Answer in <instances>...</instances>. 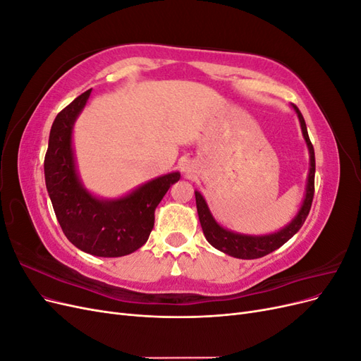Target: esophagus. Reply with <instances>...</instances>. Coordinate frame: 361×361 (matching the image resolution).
I'll list each match as a JSON object with an SVG mask.
<instances>
[{
    "mask_svg": "<svg viewBox=\"0 0 361 361\" xmlns=\"http://www.w3.org/2000/svg\"><path fill=\"white\" fill-rule=\"evenodd\" d=\"M180 170L185 173V174H187V176H191V174H192V166H191V164L190 162H183L182 164V167H180Z\"/></svg>",
    "mask_w": 361,
    "mask_h": 361,
    "instance_id": "1",
    "label": "esophagus"
}]
</instances>
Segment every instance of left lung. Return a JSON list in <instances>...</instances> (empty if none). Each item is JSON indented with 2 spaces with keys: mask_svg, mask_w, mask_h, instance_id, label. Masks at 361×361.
I'll use <instances>...</instances> for the list:
<instances>
[{
  "mask_svg": "<svg viewBox=\"0 0 361 361\" xmlns=\"http://www.w3.org/2000/svg\"><path fill=\"white\" fill-rule=\"evenodd\" d=\"M292 108L298 116L301 133H302L305 145H307V149H309L310 169L307 174V185H305L302 204L300 207V211L297 212V215L292 218L290 223H288L285 227L280 228V231L274 233H268V235H244V233L232 232L216 223L203 195L199 191H194L195 204H197V214H199V220L202 224L204 238L212 247L223 251V253L228 256L238 257V259H259L272 253V251L280 248L285 243H288L289 239L300 231L301 226L305 221V218H307L310 212L313 194H314V150L310 143L307 126H305L302 114L300 113L297 105L292 104Z\"/></svg>",
  "mask_w": 361,
  "mask_h": 361,
  "instance_id": "1",
  "label": "left lung"
}]
</instances>
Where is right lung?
<instances>
[{"label": "right lung", "instance_id": "right-lung-1", "mask_svg": "<svg viewBox=\"0 0 361 361\" xmlns=\"http://www.w3.org/2000/svg\"><path fill=\"white\" fill-rule=\"evenodd\" d=\"M92 89L61 110L49 133L45 182L54 212L69 241L99 257H120L145 245L155 224V209L179 171L152 179L118 199H99L84 187L76 170L72 134Z\"/></svg>", "mask_w": 361, "mask_h": 361}]
</instances>
